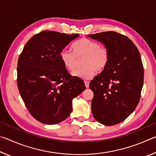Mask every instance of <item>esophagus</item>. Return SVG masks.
Instances as JSON below:
<instances>
[{
	"mask_svg": "<svg viewBox=\"0 0 156 156\" xmlns=\"http://www.w3.org/2000/svg\"><path fill=\"white\" fill-rule=\"evenodd\" d=\"M84 84H85L86 88H89V83L88 81H84Z\"/></svg>",
	"mask_w": 156,
	"mask_h": 156,
	"instance_id": "obj_1",
	"label": "esophagus"
}]
</instances>
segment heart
I'll return each mask as SVG.
<instances>
[{
	"label": "heart",
	"mask_w": 156,
	"mask_h": 156,
	"mask_svg": "<svg viewBox=\"0 0 156 156\" xmlns=\"http://www.w3.org/2000/svg\"><path fill=\"white\" fill-rule=\"evenodd\" d=\"M72 49L73 52L62 49L60 57L65 68L71 72L75 70L79 59L84 58L82 60L84 67L73 73L76 77L88 80L95 75L96 71L100 72L106 68L109 59V51L106 47L100 45L97 41L83 38L73 44Z\"/></svg>",
	"instance_id": "1"
}]
</instances>
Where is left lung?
<instances>
[{"label":"left lung","instance_id":"1","mask_svg":"<svg viewBox=\"0 0 156 156\" xmlns=\"http://www.w3.org/2000/svg\"><path fill=\"white\" fill-rule=\"evenodd\" d=\"M88 36L103 43L109 54L106 68L89 84L94 92L92 114L102 125H114L125 120L139 103L144 83L140 54L128 37L115 31Z\"/></svg>","mask_w":156,"mask_h":156}]
</instances>
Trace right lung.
<instances>
[{
    "mask_svg": "<svg viewBox=\"0 0 156 156\" xmlns=\"http://www.w3.org/2000/svg\"><path fill=\"white\" fill-rule=\"evenodd\" d=\"M79 34L44 30L34 35L18 60L17 85L30 114L46 125L65 120L72 111V100L86 89L72 76L60 60V53Z\"/></svg>",
    "mask_w": 156,
    "mask_h": 156,
    "instance_id": "obj_1",
    "label": "right lung"
}]
</instances>
